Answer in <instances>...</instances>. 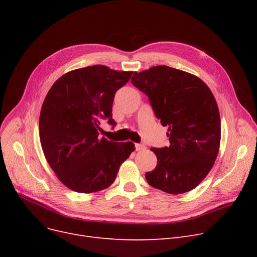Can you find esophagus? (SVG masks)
<instances>
[{
	"label": "esophagus",
	"mask_w": 257,
	"mask_h": 257,
	"mask_svg": "<svg viewBox=\"0 0 257 257\" xmlns=\"http://www.w3.org/2000/svg\"><path fill=\"white\" fill-rule=\"evenodd\" d=\"M145 146L144 145H141V144H137L136 145V150L137 151H143V150H145Z\"/></svg>",
	"instance_id": "esophagus-1"
}]
</instances>
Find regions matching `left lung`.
I'll use <instances>...</instances> for the list:
<instances>
[{"label":"left lung","mask_w":257,"mask_h":257,"mask_svg":"<svg viewBox=\"0 0 257 257\" xmlns=\"http://www.w3.org/2000/svg\"><path fill=\"white\" fill-rule=\"evenodd\" d=\"M131 81L149 97L161 125L168 126L170 146L151 148L157 165L146 173L148 183L172 195L194 190L220 149L221 118L210 88L199 77L168 65L134 72Z\"/></svg>","instance_id":"8db88e82"}]
</instances>
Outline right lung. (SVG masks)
<instances>
[{"instance_id":"right-lung-1","label":"right lung","mask_w":257,"mask_h":257,"mask_svg":"<svg viewBox=\"0 0 257 257\" xmlns=\"http://www.w3.org/2000/svg\"><path fill=\"white\" fill-rule=\"evenodd\" d=\"M131 71L91 65L62 75L48 91L39 115L45 157L70 190L90 194L109 187L121 164L136 150L131 142L100 137L102 119L114 125L112 103Z\"/></svg>"}]
</instances>
